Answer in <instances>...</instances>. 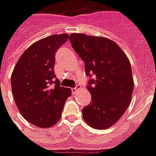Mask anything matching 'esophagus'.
Segmentation results:
<instances>
[{"label":"esophagus","mask_w":156,"mask_h":156,"mask_svg":"<svg viewBox=\"0 0 156 156\" xmlns=\"http://www.w3.org/2000/svg\"><path fill=\"white\" fill-rule=\"evenodd\" d=\"M80 89V86H76V87H74V88H73V89H72V93L74 94H76L77 93V92H78V90Z\"/></svg>","instance_id":"34e87169"}]
</instances>
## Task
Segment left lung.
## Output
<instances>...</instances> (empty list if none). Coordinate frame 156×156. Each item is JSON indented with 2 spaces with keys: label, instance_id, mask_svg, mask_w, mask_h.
Returning <instances> with one entry per match:
<instances>
[{
  "label": "left lung",
  "instance_id": "8db88e82",
  "mask_svg": "<svg viewBox=\"0 0 156 156\" xmlns=\"http://www.w3.org/2000/svg\"><path fill=\"white\" fill-rule=\"evenodd\" d=\"M72 47L94 78L87 90L91 102L82 109L85 122L95 129H107L119 121L131 103L134 89L131 63L121 48L107 37L71 34Z\"/></svg>",
  "mask_w": 156,
  "mask_h": 156
}]
</instances>
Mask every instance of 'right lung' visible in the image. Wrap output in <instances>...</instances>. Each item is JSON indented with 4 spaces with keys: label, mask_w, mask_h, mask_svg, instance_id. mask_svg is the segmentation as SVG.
Here are the masks:
<instances>
[{
    "label": "right lung",
    "mask_w": 156,
    "mask_h": 156,
    "mask_svg": "<svg viewBox=\"0 0 156 156\" xmlns=\"http://www.w3.org/2000/svg\"><path fill=\"white\" fill-rule=\"evenodd\" d=\"M69 35L54 34L30 45L17 61L11 76L15 103L28 122L41 128L59 121L64 104L71 95L60 87L54 74L55 54Z\"/></svg>",
    "instance_id": "add662e5"
}]
</instances>
